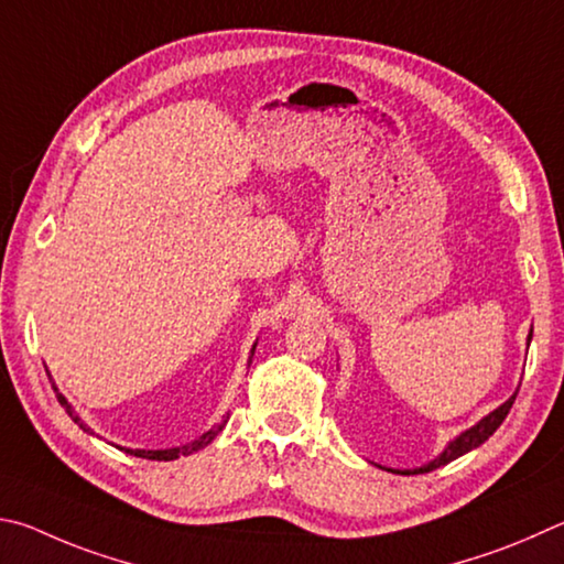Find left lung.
<instances>
[{
  "instance_id": "obj_1",
  "label": "left lung",
  "mask_w": 564,
  "mask_h": 564,
  "mask_svg": "<svg viewBox=\"0 0 564 564\" xmlns=\"http://www.w3.org/2000/svg\"><path fill=\"white\" fill-rule=\"evenodd\" d=\"M530 339H532V329H530V334H528V344H530ZM516 397H518V391L512 393V397L506 401V403H500V406L496 409V411H490L488 416H482L476 426H470L468 431H463L460 436H456L453 441H448V446L443 448L436 458L433 460H429V463H423V466H419V468H406V470H399V468H387V470H391V473H401V476H416V473H431V470H436V468H441V466H446V463H451V460H456V458H460V456H466L468 451H473V448H478L480 443H486L492 433L498 431V426L502 421H506V416H508V411L512 409V401H516Z\"/></svg>"
}]
</instances>
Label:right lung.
Wrapping results in <instances>:
<instances>
[{
    "label": "right lung",
    "instance_id": "obj_1",
    "mask_svg": "<svg viewBox=\"0 0 564 564\" xmlns=\"http://www.w3.org/2000/svg\"><path fill=\"white\" fill-rule=\"evenodd\" d=\"M254 347H257V341L252 344V351H250V359H247V367H250L252 364V357H254ZM54 391H56V399H58V403H62V406L66 409V413L68 416H72V421L74 423H78V429H84L86 433H91L94 436V431L86 426V423L82 421V416H78V413L74 411V406L72 403L66 401V397L64 393H58V389H56V383H54ZM227 419H230V413H225L223 416V421L220 423H215V426L210 429V431H205L203 436H197L195 441H191V443H185V446H175V448H161V451H143V448H126V453H131V456H135V458H148V460H175V458H181V456H191V453H195V451H203L207 443H213V438L217 436V433H220L223 429H225V423H227Z\"/></svg>",
    "mask_w": 564,
    "mask_h": 564
}]
</instances>
